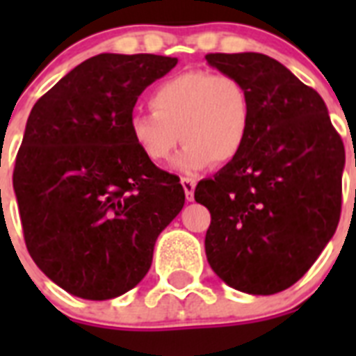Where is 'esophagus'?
Listing matches in <instances>:
<instances>
[{
  "mask_svg": "<svg viewBox=\"0 0 356 356\" xmlns=\"http://www.w3.org/2000/svg\"><path fill=\"white\" fill-rule=\"evenodd\" d=\"M181 185H184L185 197H187V201H194V188H196V180H194V178H181Z\"/></svg>",
  "mask_w": 356,
  "mask_h": 356,
  "instance_id": "obj_1",
  "label": "esophagus"
}]
</instances>
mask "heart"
<instances>
[{
	"instance_id": "obj_1",
	"label": "heart",
	"mask_w": 356,
	"mask_h": 356,
	"mask_svg": "<svg viewBox=\"0 0 356 356\" xmlns=\"http://www.w3.org/2000/svg\"><path fill=\"white\" fill-rule=\"evenodd\" d=\"M149 108L128 119L131 144L146 160L162 163L181 140L185 146L175 159L178 171L234 162L250 134V96L241 81L225 74H176L153 89Z\"/></svg>"
}]
</instances>
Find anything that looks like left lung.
<instances>
[{
	"label": "left lung",
	"instance_id": "8db88e82",
	"mask_svg": "<svg viewBox=\"0 0 356 356\" xmlns=\"http://www.w3.org/2000/svg\"><path fill=\"white\" fill-rule=\"evenodd\" d=\"M209 65L241 81L250 134L234 162L197 184L210 210V267L257 296L294 285L333 237L341 217L344 144L323 97L262 53H210Z\"/></svg>",
	"mask_w": 356,
	"mask_h": 356
}]
</instances>
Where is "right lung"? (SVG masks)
<instances>
[{
	"mask_svg": "<svg viewBox=\"0 0 356 356\" xmlns=\"http://www.w3.org/2000/svg\"><path fill=\"white\" fill-rule=\"evenodd\" d=\"M171 56L102 53L33 105L14 169L24 242L69 294L112 300L149 271L155 242L185 203L180 178L131 144L128 119Z\"/></svg>",
	"mask_w": 356,
	"mask_h": 356,
	"instance_id": "add662e5",
	"label": "right lung"
}]
</instances>
